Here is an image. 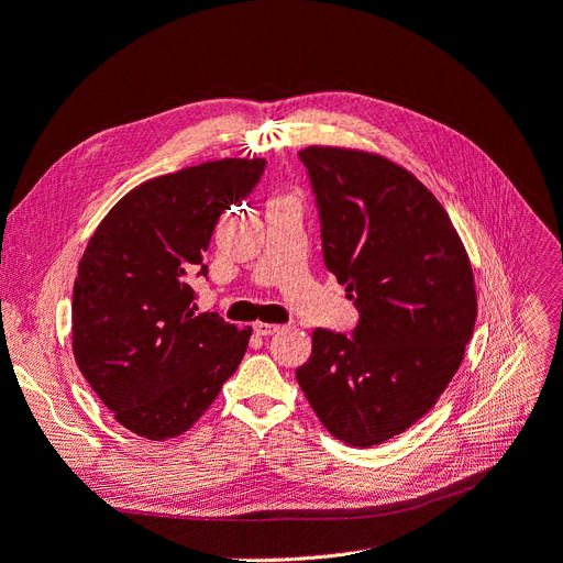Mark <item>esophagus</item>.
<instances>
[{"instance_id":"34e87169","label":"esophagus","mask_w":563,"mask_h":563,"mask_svg":"<svg viewBox=\"0 0 563 563\" xmlns=\"http://www.w3.org/2000/svg\"><path fill=\"white\" fill-rule=\"evenodd\" d=\"M255 334L257 336H274L276 331H280V324H268V322H255Z\"/></svg>"}]
</instances>
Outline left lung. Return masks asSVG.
Here are the masks:
<instances>
[{
	"instance_id": "1",
	"label": "left lung",
	"mask_w": 563,
	"mask_h": 563,
	"mask_svg": "<svg viewBox=\"0 0 563 563\" xmlns=\"http://www.w3.org/2000/svg\"><path fill=\"white\" fill-rule=\"evenodd\" d=\"M299 159L324 264L360 322L352 336L316 329L297 380L331 435L371 448L427 415L460 368L477 316L473 268L445 208L404 166L331 145Z\"/></svg>"
}]
</instances>
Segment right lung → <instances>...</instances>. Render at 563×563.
<instances>
[{
	"instance_id": "obj_1",
	"label": "right lung",
	"mask_w": 563,
	"mask_h": 563,
	"mask_svg": "<svg viewBox=\"0 0 563 563\" xmlns=\"http://www.w3.org/2000/svg\"><path fill=\"white\" fill-rule=\"evenodd\" d=\"M264 159H218L134 187L92 234L74 283L71 345L115 420L148 441L190 429L239 368L253 329L197 313L195 274Z\"/></svg>"
}]
</instances>
